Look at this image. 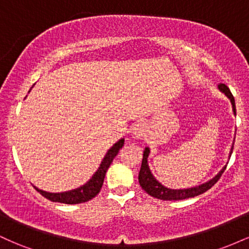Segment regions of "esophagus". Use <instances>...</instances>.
Wrapping results in <instances>:
<instances>
[{"label": "esophagus", "mask_w": 249, "mask_h": 249, "mask_svg": "<svg viewBox=\"0 0 249 249\" xmlns=\"http://www.w3.org/2000/svg\"><path fill=\"white\" fill-rule=\"evenodd\" d=\"M147 133H148V127L146 124H144V123H138V124L134 125L132 128L133 137L137 139L145 138V137L147 136Z\"/></svg>", "instance_id": "34e87169"}]
</instances>
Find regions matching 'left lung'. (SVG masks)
I'll return each instance as SVG.
<instances>
[{
	"instance_id": "8db88e82",
	"label": "left lung",
	"mask_w": 249,
	"mask_h": 249,
	"mask_svg": "<svg viewBox=\"0 0 249 249\" xmlns=\"http://www.w3.org/2000/svg\"><path fill=\"white\" fill-rule=\"evenodd\" d=\"M219 89L228 97V98L231 99V102H232L233 111L236 115L235 102H234V97L232 95V92H231V90L228 89L227 85L222 84V83H220L219 84ZM232 152H233V147L232 150H231V153ZM148 153H150V150H148V147H146L144 151V154H142V167H141V171H139V176H138L139 184H141L142 190H144L147 194H150L151 196H153V198H157V199H160V200H166V201H172V200L176 201V200H184L188 198H193V196H200V194L205 193L206 191L210 190L211 187L214 186V184L218 181L220 177L222 176V173H224V171L226 170V166H225L215 177H214L213 179H211L210 181L205 182V184L199 185V186L185 188V190H171V188L162 186L160 182L157 181L156 178L152 176V173H151L150 168H148V165H147Z\"/></svg>"
}]
</instances>
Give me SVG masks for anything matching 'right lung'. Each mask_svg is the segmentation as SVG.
Here are the masks:
<instances>
[{"mask_svg":"<svg viewBox=\"0 0 249 249\" xmlns=\"http://www.w3.org/2000/svg\"><path fill=\"white\" fill-rule=\"evenodd\" d=\"M124 146V139H121L119 142H117L110 150L107 151V156L103 159L101 166L98 167L97 172L93 174L92 178H91L85 185L83 186L76 188V190L68 191V192L63 193H49L45 192V191L38 190V188L35 187L37 192L42 194L44 198L53 202H61V204H81V202H85L91 200L92 198L101 192V188L103 186V182H104L105 174H107V168L110 167L111 162L113 161L115 157L118 154L119 150Z\"/></svg>","mask_w":249,"mask_h":249,"instance_id":"right-lung-1","label":"right lung"}]
</instances>
